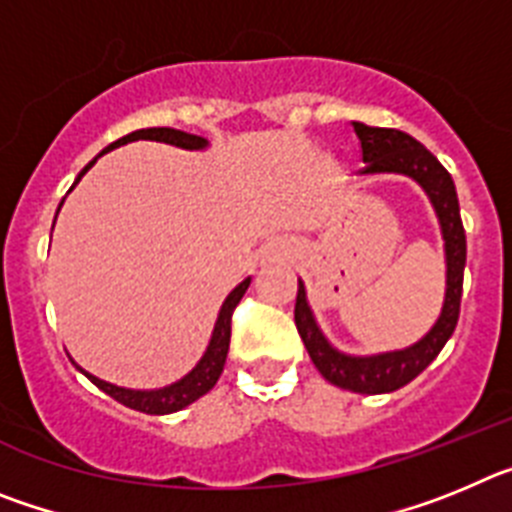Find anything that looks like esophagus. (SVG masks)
<instances>
[{"mask_svg":"<svg viewBox=\"0 0 512 512\" xmlns=\"http://www.w3.org/2000/svg\"><path fill=\"white\" fill-rule=\"evenodd\" d=\"M279 256H284L282 248H271V251H269V261L271 259H279Z\"/></svg>","mask_w":512,"mask_h":512,"instance_id":"obj_1","label":"esophagus"}]
</instances>
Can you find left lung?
<instances>
[{"label":"left lung","instance_id":"obj_1","mask_svg":"<svg viewBox=\"0 0 512 512\" xmlns=\"http://www.w3.org/2000/svg\"><path fill=\"white\" fill-rule=\"evenodd\" d=\"M354 133L361 143V161L366 174H405L420 184L431 200L438 215L443 233V248H446V297H443L441 315L418 343L402 348V351H387L377 356H348L328 343L323 330L315 323L310 305H307L305 284L297 287L295 323L300 338L305 343L312 364L318 372L336 384L341 390L361 392V395H384L395 392L413 382L425 366L431 364L446 341L451 338L459 320L461 284H464V264H467V235L461 225L459 200L451 174L441 166L423 143L413 135L395 128H372L364 122H354Z\"/></svg>","mask_w":512,"mask_h":512}]
</instances>
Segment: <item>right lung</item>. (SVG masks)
Returning <instances> with one entry per match:
<instances>
[{
  "label": "right lung",
  "mask_w": 512,
  "mask_h": 512,
  "mask_svg": "<svg viewBox=\"0 0 512 512\" xmlns=\"http://www.w3.org/2000/svg\"><path fill=\"white\" fill-rule=\"evenodd\" d=\"M133 140H161V143H171V146L187 148V151H200V148H207V140L200 138V135L184 133V130H174V128H143L125 135V138L115 140V143H110L102 153L112 151V148L117 146H125V143H133ZM102 153H99V156H102ZM97 158L89 161V164L81 169V174L76 176L74 187L81 182V176L87 174V171L97 164ZM58 210H61V207H58ZM248 284H251V277L243 279V282L238 284L228 297H225L223 307H220V315H217L215 330H212L210 346H207L200 364L194 366L187 377L169 384V387H161V390H125V387H117V384L104 382V379L84 372L81 366H76V369H79L87 379H92L99 390L107 392L112 400L122 402L125 408L140 410V413H146V415H169V413H176V410L187 408V405H192L194 400H200L202 395H207V392L215 387L217 379H220V374H223V366H225V359H228V346H230V320H233V310L238 307L241 297L246 295Z\"/></svg>",
  "instance_id": "add662e5"
}]
</instances>
